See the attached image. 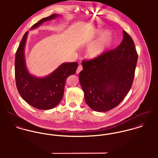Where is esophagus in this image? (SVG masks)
I'll list each match as a JSON object with an SVG mask.
<instances>
[{
	"instance_id": "obj_1",
	"label": "esophagus",
	"mask_w": 158,
	"mask_h": 158,
	"mask_svg": "<svg viewBox=\"0 0 158 158\" xmlns=\"http://www.w3.org/2000/svg\"><path fill=\"white\" fill-rule=\"evenodd\" d=\"M82 70H83V66H82L81 65H80V66L78 67V68H77V69L76 73H79Z\"/></svg>"
}]
</instances>
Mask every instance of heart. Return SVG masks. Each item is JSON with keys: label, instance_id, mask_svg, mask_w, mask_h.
<instances>
[{"label": "heart", "instance_id": "heart-1", "mask_svg": "<svg viewBox=\"0 0 158 158\" xmlns=\"http://www.w3.org/2000/svg\"><path fill=\"white\" fill-rule=\"evenodd\" d=\"M104 33H107V32H104ZM113 41V38L110 35L106 36L90 45L87 51V56L92 59L100 56L111 45Z\"/></svg>", "mask_w": 158, "mask_h": 158}]
</instances>
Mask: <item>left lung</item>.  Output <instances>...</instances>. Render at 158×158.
I'll return each mask as SVG.
<instances>
[{"label":"left lung","instance_id":"obj_1","mask_svg":"<svg viewBox=\"0 0 158 158\" xmlns=\"http://www.w3.org/2000/svg\"><path fill=\"white\" fill-rule=\"evenodd\" d=\"M123 34V41L115 49L82 61L80 83L86 103L95 111L116 107L132 86L138 55L131 37L125 30Z\"/></svg>","mask_w":158,"mask_h":158}]
</instances>
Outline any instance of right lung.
<instances>
[{"mask_svg":"<svg viewBox=\"0 0 158 158\" xmlns=\"http://www.w3.org/2000/svg\"><path fill=\"white\" fill-rule=\"evenodd\" d=\"M58 16L53 14L43 18L31 28H35ZM28 32L24 34L16 53L15 68L16 87L23 99L31 106L39 110H50L61 102L66 81L68 77L75 73L78 64L76 62L64 63L45 78H39L31 75L26 68L24 59V47Z\"/></svg>","mask_w":158,"mask_h":158,"instance_id":"right-lung-1","label":"right lung"}]
</instances>
